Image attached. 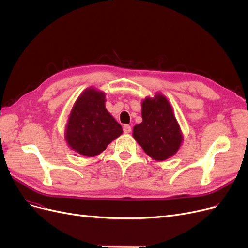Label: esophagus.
<instances>
[{"label":"esophagus","instance_id":"1","mask_svg":"<svg viewBox=\"0 0 248 248\" xmlns=\"http://www.w3.org/2000/svg\"><path fill=\"white\" fill-rule=\"evenodd\" d=\"M124 133H130L131 132V126L130 125H124L123 126Z\"/></svg>","mask_w":248,"mask_h":248}]
</instances>
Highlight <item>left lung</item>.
<instances>
[{
	"instance_id": "1",
	"label": "left lung",
	"mask_w": 248,
	"mask_h": 248,
	"mask_svg": "<svg viewBox=\"0 0 248 248\" xmlns=\"http://www.w3.org/2000/svg\"><path fill=\"white\" fill-rule=\"evenodd\" d=\"M142 122L134 126L133 138L144 151L156 160L174 155L181 146L182 134L170 102L162 95L141 103Z\"/></svg>"
}]
</instances>
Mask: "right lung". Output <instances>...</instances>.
I'll use <instances>...</instances> for the list:
<instances>
[{
    "instance_id": "right-lung-1",
    "label": "right lung",
    "mask_w": 248,
    "mask_h": 248,
    "mask_svg": "<svg viewBox=\"0 0 248 248\" xmlns=\"http://www.w3.org/2000/svg\"><path fill=\"white\" fill-rule=\"evenodd\" d=\"M106 95L88 89L74 103L66 127L67 144L79 154L93 157L106 150L123 130L107 110Z\"/></svg>"
}]
</instances>
